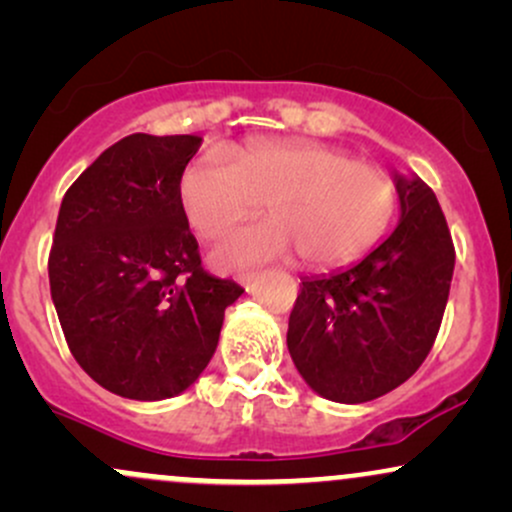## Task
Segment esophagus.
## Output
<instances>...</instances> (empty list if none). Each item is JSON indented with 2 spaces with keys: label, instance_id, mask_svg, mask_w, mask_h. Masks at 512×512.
I'll list each match as a JSON object with an SVG mask.
<instances>
[{
  "label": "esophagus",
  "instance_id": "esophagus-1",
  "mask_svg": "<svg viewBox=\"0 0 512 512\" xmlns=\"http://www.w3.org/2000/svg\"><path fill=\"white\" fill-rule=\"evenodd\" d=\"M255 279H257V272H243V274L238 276V281H240V284H243V286H250Z\"/></svg>",
  "mask_w": 512,
  "mask_h": 512
}]
</instances>
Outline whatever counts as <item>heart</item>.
I'll use <instances>...</instances> for the list:
<instances>
[{
    "mask_svg": "<svg viewBox=\"0 0 512 512\" xmlns=\"http://www.w3.org/2000/svg\"><path fill=\"white\" fill-rule=\"evenodd\" d=\"M180 207L199 238H219L267 202L272 219L238 228L211 252L219 269H243L298 252L305 267L358 260L390 228L397 185L349 151L310 139H250L197 156L180 175Z\"/></svg>",
    "mask_w": 512,
    "mask_h": 512,
    "instance_id": "heart-1",
    "label": "heart"
}]
</instances>
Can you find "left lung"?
Wrapping results in <instances>:
<instances>
[{
  "instance_id": "8db88e82",
  "label": "left lung",
  "mask_w": 512,
  "mask_h": 512,
  "mask_svg": "<svg viewBox=\"0 0 512 512\" xmlns=\"http://www.w3.org/2000/svg\"><path fill=\"white\" fill-rule=\"evenodd\" d=\"M402 219L344 272L303 279L289 317L291 358L317 395L361 404L409 380L436 342L455 245L436 195L395 175Z\"/></svg>"
}]
</instances>
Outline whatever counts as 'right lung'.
Masks as SVG:
<instances>
[{"instance_id": "add662e5", "label": "right lung", "mask_w": 512, "mask_h": 512, "mask_svg": "<svg viewBox=\"0 0 512 512\" xmlns=\"http://www.w3.org/2000/svg\"><path fill=\"white\" fill-rule=\"evenodd\" d=\"M202 139L129 134L62 199L48 257L69 351L105 390L139 402L180 395L214 356L243 289L204 272L180 207Z\"/></svg>"}]
</instances>
